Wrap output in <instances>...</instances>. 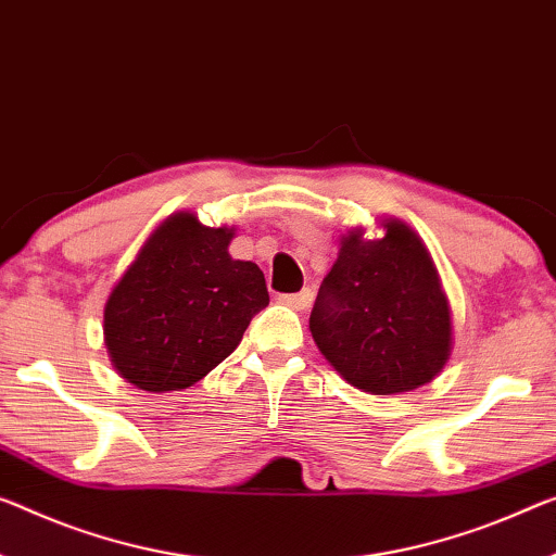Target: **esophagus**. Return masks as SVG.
<instances>
[{"label":"esophagus","mask_w":556,"mask_h":556,"mask_svg":"<svg viewBox=\"0 0 556 556\" xmlns=\"http://www.w3.org/2000/svg\"><path fill=\"white\" fill-rule=\"evenodd\" d=\"M278 301L283 303V305H290V307H298V311H303V307L311 305L313 293H311V290H301V293H283V295H278Z\"/></svg>","instance_id":"obj_1"}]
</instances>
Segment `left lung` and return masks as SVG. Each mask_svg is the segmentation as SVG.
Segmentation results:
<instances>
[{"instance_id": "left-lung-1", "label": "left lung", "mask_w": 556, "mask_h": 556, "mask_svg": "<svg viewBox=\"0 0 556 556\" xmlns=\"http://www.w3.org/2000/svg\"><path fill=\"white\" fill-rule=\"evenodd\" d=\"M378 241L350 233L311 313L315 345L357 390L390 395L430 382L447 363L450 305L413 230L386 224Z\"/></svg>"}]
</instances>
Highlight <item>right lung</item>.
I'll list each match as a JSON object with an SVG mask.
<instances>
[{
    "instance_id": "1",
    "label": "right lung",
    "mask_w": 556,
    "mask_h": 556,
    "mask_svg": "<svg viewBox=\"0 0 556 556\" xmlns=\"http://www.w3.org/2000/svg\"><path fill=\"white\" fill-rule=\"evenodd\" d=\"M233 230L176 213L153 233L111 290L104 338L111 363L149 392L184 390L233 353L268 305L263 270L233 261Z\"/></svg>"
}]
</instances>
